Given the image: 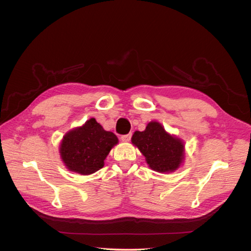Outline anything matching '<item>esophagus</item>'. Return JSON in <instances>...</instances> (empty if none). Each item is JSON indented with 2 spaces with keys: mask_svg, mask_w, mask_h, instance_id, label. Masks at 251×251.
Instances as JSON below:
<instances>
[{
  "mask_svg": "<svg viewBox=\"0 0 251 251\" xmlns=\"http://www.w3.org/2000/svg\"><path fill=\"white\" fill-rule=\"evenodd\" d=\"M131 138H132V134L131 133L130 134H126V135H123L120 137V139L123 140L124 142H128V141L131 140Z\"/></svg>",
  "mask_w": 251,
  "mask_h": 251,
  "instance_id": "34e87169",
  "label": "esophagus"
}]
</instances>
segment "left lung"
Listing matches in <instances>:
<instances>
[{
  "instance_id": "8db88e82",
  "label": "left lung",
  "mask_w": 251,
  "mask_h": 251,
  "mask_svg": "<svg viewBox=\"0 0 251 251\" xmlns=\"http://www.w3.org/2000/svg\"><path fill=\"white\" fill-rule=\"evenodd\" d=\"M132 143L146 157L150 168L159 173L176 171L184 160L183 141L165 132L157 121H151L143 132L136 131Z\"/></svg>"
}]
</instances>
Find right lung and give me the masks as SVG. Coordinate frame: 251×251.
<instances>
[{"mask_svg":"<svg viewBox=\"0 0 251 251\" xmlns=\"http://www.w3.org/2000/svg\"><path fill=\"white\" fill-rule=\"evenodd\" d=\"M117 143L115 134L104 131L95 118H91L64 136L59 153L68 170L91 175L103 168L104 159Z\"/></svg>","mask_w":251,"mask_h":251,"instance_id":"add662e5","label":"right lung"}]
</instances>
